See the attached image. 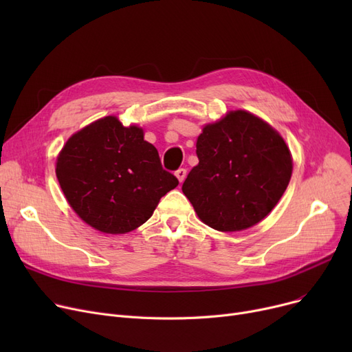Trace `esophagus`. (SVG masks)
<instances>
[{
    "instance_id": "obj_1",
    "label": "esophagus",
    "mask_w": 352,
    "mask_h": 352,
    "mask_svg": "<svg viewBox=\"0 0 352 352\" xmlns=\"http://www.w3.org/2000/svg\"><path fill=\"white\" fill-rule=\"evenodd\" d=\"M186 175H187V170H186V168H178V170L175 171V177L178 178L179 182H182L184 179H186Z\"/></svg>"
}]
</instances>
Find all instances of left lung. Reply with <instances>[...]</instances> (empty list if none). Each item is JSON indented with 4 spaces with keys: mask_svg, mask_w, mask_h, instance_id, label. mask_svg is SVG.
Returning <instances> with one entry per match:
<instances>
[{
    "mask_svg": "<svg viewBox=\"0 0 352 352\" xmlns=\"http://www.w3.org/2000/svg\"><path fill=\"white\" fill-rule=\"evenodd\" d=\"M198 165L182 184L202 223L241 231L260 223L285 192L292 160L283 137L247 111H231L197 140Z\"/></svg>",
    "mask_w": 352,
    "mask_h": 352,
    "instance_id": "8db88e82",
    "label": "left lung"
}]
</instances>
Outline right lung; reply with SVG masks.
<instances>
[{"label":"right lung","mask_w":352,"mask_h":352,"mask_svg":"<svg viewBox=\"0 0 352 352\" xmlns=\"http://www.w3.org/2000/svg\"><path fill=\"white\" fill-rule=\"evenodd\" d=\"M57 178L72 210L88 226L125 234L150 218L178 179L161 165L138 126L105 117L74 134L57 158Z\"/></svg>","instance_id":"1"}]
</instances>
